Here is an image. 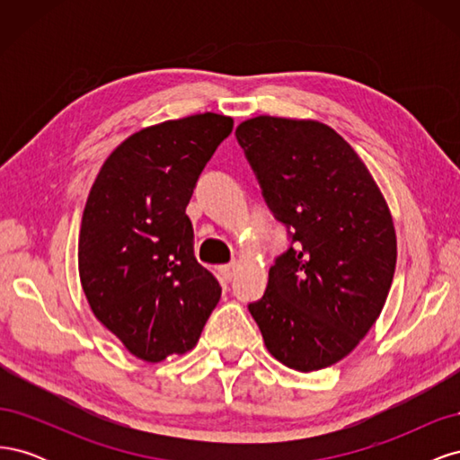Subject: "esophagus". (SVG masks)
<instances>
[{"label":"esophagus","instance_id":"34e87169","mask_svg":"<svg viewBox=\"0 0 460 460\" xmlns=\"http://www.w3.org/2000/svg\"><path fill=\"white\" fill-rule=\"evenodd\" d=\"M235 267H238V264H235V262L222 264V267H218V272H220V276H222V278H225L226 282H232L234 272H235Z\"/></svg>","mask_w":460,"mask_h":460}]
</instances>
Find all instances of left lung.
<instances>
[{"label":"left lung","instance_id":"obj_1","mask_svg":"<svg viewBox=\"0 0 460 460\" xmlns=\"http://www.w3.org/2000/svg\"><path fill=\"white\" fill-rule=\"evenodd\" d=\"M235 137L289 235L249 313L282 365L326 368L384 309L397 261L392 213L355 149L323 122L262 115Z\"/></svg>","mask_w":460,"mask_h":460}]
</instances>
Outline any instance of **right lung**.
Wrapping results in <instances>:
<instances>
[{"mask_svg":"<svg viewBox=\"0 0 460 460\" xmlns=\"http://www.w3.org/2000/svg\"><path fill=\"white\" fill-rule=\"evenodd\" d=\"M234 120L203 113L127 137L90 190L78 272L90 307L147 363L198 343L220 299L217 278L193 255L186 215L193 188Z\"/></svg>","mask_w":460,"mask_h":460,"instance_id":"right-lung-1","label":"right lung"}]
</instances>
